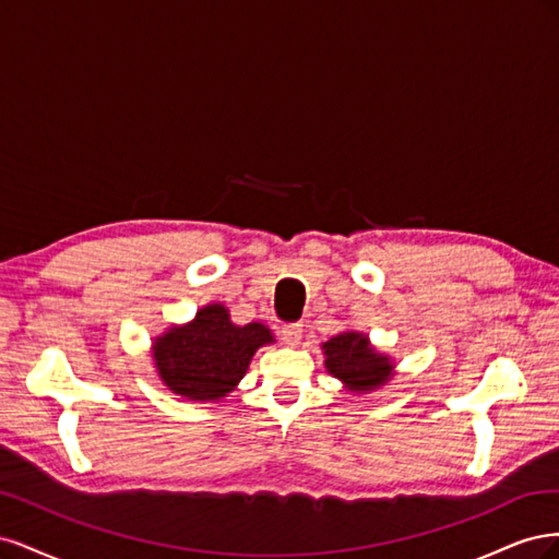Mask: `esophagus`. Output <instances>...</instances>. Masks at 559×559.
I'll list each match as a JSON object with an SVG mask.
<instances>
[{"instance_id": "1", "label": "esophagus", "mask_w": 559, "mask_h": 559, "mask_svg": "<svg viewBox=\"0 0 559 559\" xmlns=\"http://www.w3.org/2000/svg\"><path fill=\"white\" fill-rule=\"evenodd\" d=\"M280 335H282V341L286 343V345H298L300 343V337H302V326L300 324H292V326H284L282 331H280Z\"/></svg>"}]
</instances>
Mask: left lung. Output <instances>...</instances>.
Here are the masks:
<instances>
[{
	"instance_id": "left-lung-1",
	"label": "left lung",
	"mask_w": 559,
	"mask_h": 559,
	"mask_svg": "<svg viewBox=\"0 0 559 559\" xmlns=\"http://www.w3.org/2000/svg\"><path fill=\"white\" fill-rule=\"evenodd\" d=\"M326 357V370L345 382L349 392H373L380 384L392 378V359L380 354L368 337L357 331H345L321 345Z\"/></svg>"
}]
</instances>
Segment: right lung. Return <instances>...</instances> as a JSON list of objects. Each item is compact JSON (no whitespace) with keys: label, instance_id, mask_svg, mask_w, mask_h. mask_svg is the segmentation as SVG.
Instances as JSON below:
<instances>
[{"label":"right lung","instance_id":"obj_1","mask_svg":"<svg viewBox=\"0 0 559 559\" xmlns=\"http://www.w3.org/2000/svg\"><path fill=\"white\" fill-rule=\"evenodd\" d=\"M275 343L267 326H235L228 308L212 302L186 326L156 337L154 364L170 392L189 401H218L245 378L259 347Z\"/></svg>","mask_w":559,"mask_h":559}]
</instances>
